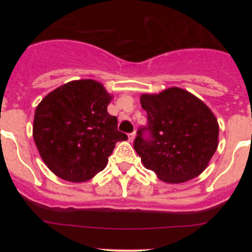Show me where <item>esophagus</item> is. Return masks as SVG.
<instances>
[{
    "label": "esophagus",
    "mask_w": 252,
    "mask_h": 252,
    "mask_svg": "<svg viewBox=\"0 0 252 252\" xmlns=\"http://www.w3.org/2000/svg\"><path fill=\"white\" fill-rule=\"evenodd\" d=\"M135 136H136V132H131V134H129V141L130 142H132V141L135 140Z\"/></svg>",
    "instance_id": "34e87169"
}]
</instances>
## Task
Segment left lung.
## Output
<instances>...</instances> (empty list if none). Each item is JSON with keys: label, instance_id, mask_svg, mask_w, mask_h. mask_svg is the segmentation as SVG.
<instances>
[{"label": "left lung", "instance_id": "obj_1", "mask_svg": "<svg viewBox=\"0 0 252 252\" xmlns=\"http://www.w3.org/2000/svg\"><path fill=\"white\" fill-rule=\"evenodd\" d=\"M140 100L148 126L137 131L134 148L143 166L168 184L200 175L218 147L219 124L209 106L175 86L143 94ZM146 131L148 139L143 137Z\"/></svg>", "mask_w": 252, "mask_h": 252}]
</instances>
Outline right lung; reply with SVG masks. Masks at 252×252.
<instances>
[{
  "mask_svg": "<svg viewBox=\"0 0 252 252\" xmlns=\"http://www.w3.org/2000/svg\"><path fill=\"white\" fill-rule=\"evenodd\" d=\"M111 99L102 84L82 79L53 90L36 106L34 142L57 176L71 182L90 180L105 168L115 144L128 140L108 112Z\"/></svg>",
  "mask_w": 252,
  "mask_h": 252,
  "instance_id": "obj_1",
  "label": "right lung"
}]
</instances>
